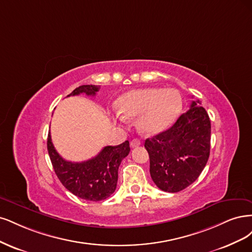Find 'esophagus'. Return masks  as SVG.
<instances>
[{
    "label": "esophagus",
    "instance_id": "esophagus-1",
    "mask_svg": "<svg viewBox=\"0 0 252 252\" xmlns=\"http://www.w3.org/2000/svg\"><path fill=\"white\" fill-rule=\"evenodd\" d=\"M140 144H141V142H140V140H138V139H133V140L131 141V147H132V148L139 147Z\"/></svg>",
    "mask_w": 252,
    "mask_h": 252
}]
</instances>
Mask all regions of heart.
<instances>
[{
	"mask_svg": "<svg viewBox=\"0 0 252 252\" xmlns=\"http://www.w3.org/2000/svg\"><path fill=\"white\" fill-rule=\"evenodd\" d=\"M183 101L175 89L145 88L126 93L117 102L121 118L139 116L138 126L145 134H156L172 126L181 114Z\"/></svg>",
	"mask_w": 252,
	"mask_h": 252,
	"instance_id": "1",
	"label": "heart"
}]
</instances>
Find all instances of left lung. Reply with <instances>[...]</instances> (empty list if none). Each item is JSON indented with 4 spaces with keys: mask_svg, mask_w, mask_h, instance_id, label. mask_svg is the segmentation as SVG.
I'll use <instances>...</instances> for the list:
<instances>
[{
    "mask_svg": "<svg viewBox=\"0 0 252 252\" xmlns=\"http://www.w3.org/2000/svg\"><path fill=\"white\" fill-rule=\"evenodd\" d=\"M210 128L207 112L193 100L173 126L145 140L150 174L161 190L178 192L198 179L209 158Z\"/></svg>",
    "mask_w": 252,
    "mask_h": 252,
    "instance_id": "left-lung-1",
    "label": "left lung"
}]
</instances>
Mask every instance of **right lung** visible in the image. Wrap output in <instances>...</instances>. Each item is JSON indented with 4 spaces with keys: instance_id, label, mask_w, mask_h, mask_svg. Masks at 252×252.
I'll list each match as a JSON object with an SVG mask.
<instances>
[{
    "instance_id": "1",
    "label": "right lung",
    "mask_w": 252,
    "mask_h": 252,
    "mask_svg": "<svg viewBox=\"0 0 252 252\" xmlns=\"http://www.w3.org/2000/svg\"><path fill=\"white\" fill-rule=\"evenodd\" d=\"M99 87L84 85L76 88L69 96L85 93L94 96ZM47 149L54 172L62 184L76 197L88 201H101L115 191L118 180V167L129 153V143L125 141L116 147H105L98 155L83 162L64 160L56 152L48 134Z\"/></svg>"
}]
</instances>
